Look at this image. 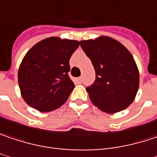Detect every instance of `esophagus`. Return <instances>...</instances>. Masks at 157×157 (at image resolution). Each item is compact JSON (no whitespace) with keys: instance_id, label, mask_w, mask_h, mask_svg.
<instances>
[{"instance_id":"obj_1","label":"esophagus","mask_w":157,"mask_h":157,"mask_svg":"<svg viewBox=\"0 0 157 157\" xmlns=\"http://www.w3.org/2000/svg\"><path fill=\"white\" fill-rule=\"evenodd\" d=\"M75 82H78V83H81L82 82V77H77V78L75 79Z\"/></svg>"}]
</instances>
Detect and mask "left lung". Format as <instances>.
<instances>
[{"label": "left lung", "instance_id": "obj_1", "mask_svg": "<svg viewBox=\"0 0 157 157\" xmlns=\"http://www.w3.org/2000/svg\"><path fill=\"white\" fill-rule=\"evenodd\" d=\"M80 44L96 73L95 82L86 88L90 101L108 114L128 107L136 97L140 82L139 70L130 51L107 36L80 41Z\"/></svg>", "mask_w": 157, "mask_h": 157}]
</instances>
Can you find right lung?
Returning <instances> with one entry per match:
<instances>
[{
  "mask_svg": "<svg viewBox=\"0 0 157 157\" xmlns=\"http://www.w3.org/2000/svg\"><path fill=\"white\" fill-rule=\"evenodd\" d=\"M78 41L50 37L37 42L24 57L18 69V85L24 100L40 112L62 106L75 84L68 76L69 59Z\"/></svg>",
  "mask_w": 157,
  "mask_h": 157,
  "instance_id": "1",
  "label": "right lung"
}]
</instances>
